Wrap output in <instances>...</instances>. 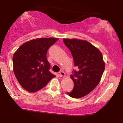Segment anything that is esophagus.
I'll use <instances>...</instances> for the list:
<instances>
[{"instance_id":"esophagus-1","label":"esophagus","mask_w":123,"mask_h":123,"mask_svg":"<svg viewBox=\"0 0 123 123\" xmlns=\"http://www.w3.org/2000/svg\"><path fill=\"white\" fill-rule=\"evenodd\" d=\"M59 74H60V76L61 77H65V73L63 71H60L59 72Z\"/></svg>"}]
</instances>
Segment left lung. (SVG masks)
<instances>
[{"mask_svg": "<svg viewBox=\"0 0 123 123\" xmlns=\"http://www.w3.org/2000/svg\"><path fill=\"white\" fill-rule=\"evenodd\" d=\"M63 42L71 52L74 66L78 68L70 75L74 82L73 90L67 93L73 98H81L93 90L100 81L105 67L102 53L86 40L64 38Z\"/></svg>", "mask_w": 123, "mask_h": 123, "instance_id": "left-lung-1", "label": "left lung"}]
</instances>
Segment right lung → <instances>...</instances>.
Listing matches in <instances>:
<instances>
[{
  "label": "right lung",
  "instance_id": "right-lung-1",
  "mask_svg": "<svg viewBox=\"0 0 123 123\" xmlns=\"http://www.w3.org/2000/svg\"><path fill=\"white\" fill-rule=\"evenodd\" d=\"M58 38H40L21 45L13 56V72L20 85L30 92L44 87L55 77L46 58L49 48Z\"/></svg>",
  "mask_w": 123,
  "mask_h": 123
}]
</instances>
